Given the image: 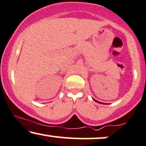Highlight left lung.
Instances as JSON below:
<instances>
[{
  "label": "left lung",
  "instance_id": "obj_1",
  "mask_svg": "<svg viewBox=\"0 0 146 146\" xmlns=\"http://www.w3.org/2000/svg\"><path fill=\"white\" fill-rule=\"evenodd\" d=\"M93 100H94V99H93ZM94 101H95V102H98V103H100V104H104V103H102V102H100L97 101V100H94Z\"/></svg>",
  "mask_w": 146,
  "mask_h": 146
}]
</instances>
